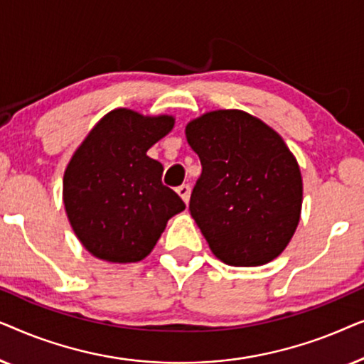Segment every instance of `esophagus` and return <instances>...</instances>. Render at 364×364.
<instances>
[{
  "mask_svg": "<svg viewBox=\"0 0 364 364\" xmlns=\"http://www.w3.org/2000/svg\"><path fill=\"white\" fill-rule=\"evenodd\" d=\"M177 193H178V196H181V198L186 203H188V200H191V187L186 186V183H183V186H181V187L177 188Z\"/></svg>",
  "mask_w": 364,
  "mask_h": 364,
  "instance_id": "1",
  "label": "esophagus"
}]
</instances>
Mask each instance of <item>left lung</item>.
<instances>
[{
	"mask_svg": "<svg viewBox=\"0 0 364 364\" xmlns=\"http://www.w3.org/2000/svg\"><path fill=\"white\" fill-rule=\"evenodd\" d=\"M202 162L191 215L218 260L260 267L290 243L301 215L300 166L280 134L240 109H218L186 126Z\"/></svg>",
	"mask_w": 364,
	"mask_h": 364,
	"instance_id": "left-lung-1",
	"label": "left lung"
}]
</instances>
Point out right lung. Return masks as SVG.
<instances>
[{"mask_svg":"<svg viewBox=\"0 0 364 364\" xmlns=\"http://www.w3.org/2000/svg\"><path fill=\"white\" fill-rule=\"evenodd\" d=\"M176 117L107 112L74 151L63 178L69 223L99 260L136 263L154 250L168 218L186 203L162 183L164 167L147 156Z\"/></svg>","mask_w":364,"mask_h":364,"instance_id":"add662e5","label":"right lung"}]
</instances>
